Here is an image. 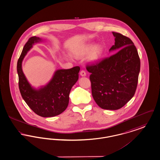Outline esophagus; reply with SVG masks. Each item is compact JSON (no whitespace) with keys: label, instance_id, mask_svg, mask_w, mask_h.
I'll return each mask as SVG.
<instances>
[{"label":"esophagus","instance_id":"esophagus-1","mask_svg":"<svg viewBox=\"0 0 160 160\" xmlns=\"http://www.w3.org/2000/svg\"><path fill=\"white\" fill-rule=\"evenodd\" d=\"M80 75H81V76H86V72H85L84 70H82V71H80Z\"/></svg>","mask_w":160,"mask_h":160}]
</instances>
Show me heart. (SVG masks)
I'll use <instances>...</instances> for the list:
<instances>
[{
    "label": "heart",
    "mask_w": 160,
    "mask_h": 160,
    "mask_svg": "<svg viewBox=\"0 0 160 160\" xmlns=\"http://www.w3.org/2000/svg\"><path fill=\"white\" fill-rule=\"evenodd\" d=\"M102 53V48L100 46L94 47V45H88L85 47L76 51L75 55L77 57H81L90 54L89 59L92 61H97L100 57Z\"/></svg>",
    "instance_id": "heart-1"
}]
</instances>
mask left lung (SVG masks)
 I'll return each instance as SVG.
<instances>
[{
	"mask_svg": "<svg viewBox=\"0 0 160 160\" xmlns=\"http://www.w3.org/2000/svg\"><path fill=\"white\" fill-rule=\"evenodd\" d=\"M112 34L115 45L109 51L119 50L86 67L91 74L89 79L94 100L107 110L122 108L133 97L140 71V59L133 42L120 33Z\"/></svg>",
	"mask_w": 160,
	"mask_h": 160,
	"instance_id": "left-lung-1",
	"label": "left lung"
}]
</instances>
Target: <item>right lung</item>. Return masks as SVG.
Returning <instances> with one entry per match:
<instances>
[{"label":"right lung","mask_w":160,"mask_h":160,"mask_svg":"<svg viewBox=\"0 0 160 160\" xmlns=\"http://www.w3.org/2000/svg\"><path fill=\"white\" fill-rule=\"evenodd\" d=\"M41 39L36 36L29 38L20 56L17 71L19 76L20 92L31 109L42 117H51L65 111L69 103V95L72 87L78 78L80 67L56 71L51 82L38 90L29 84L22 69V60L34 43Z\"/></svg>","instance_id":"add662e5"}]
</instances>
